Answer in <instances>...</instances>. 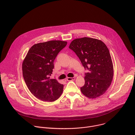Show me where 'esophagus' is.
<instances>
[{"mask_svg":"<svg viewBox=\"0 0 135 135\" xmlns=\"http://www.w3.org/2000/svg\"><path fill=\"white\" fill-rule=\"evenodd\" d=\"M75 79V78H67V80L68 81H73V80H74Z\"/></svg>","mask_w":135,"mask_h":135,"instance_id":"esophagus-1","label":"esophagus"}]
</instances>
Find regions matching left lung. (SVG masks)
<instances>
[{
    "instance_id": "8db88e82",
    "label": "left lung",
    "mask_w": 135,
    "mask_h": 135,
    "mask_svg": "<svg viewBox=\"0 0 135 135\" xmlns=\"http://www.w3.org/2000/svg\"><path fill=\"white\" fill-rule=\"evenodd\" d=\"M78 56L83 67L88 69L84 78L82 93L90 99L98 98L110 86L114 76V68L109 51L101 40L89 37L74 40L69 45Z\"/></svg>"
}]
</instances>
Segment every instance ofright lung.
<instances>
[{"instance_id":"1","label":"right lung","mask_w":135,"mask_h":135,"mask_svg":"<svg viewBox=\"0 0 135 135\" xmlns=\"http://www.w3.org/2000/svg\"><path fill=\"white\" fill-rule=\"evenodd\" d=\"M62 41H50L34 44L22 62V73L28 88L35 97L44 102H54L63 92L64 85L50 79L54 61L67 45Z\"/></svg>"}]
</instances>
